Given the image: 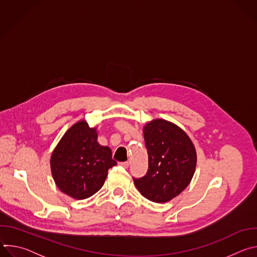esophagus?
<instances>
[{
	"label": "esophagus",
	"mask_w": 257,
	"mask_h": 257,
	"mask_svg": "<svg viewBox=\"0 0 257 257\" xmlns=\"http://www.w3.org/2000/svg\"><path fill=\"white\" fill-rule=\"evenodd\" d=\"M119 165H120L121 167H123L124 169H128L130 163H129V162H122V163H119Z\"/></svg>",
	"instance_id": "obj_1"
}]
</instances>
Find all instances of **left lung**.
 I'll list each match as a JSON object with an SVG mask.
<instances>
[{
  "label": "left lung",
  "instance_id": "left-lung-1",
  "mask_svg": "<svg viewBox=\"0 0 257 257\" xmlns=\"http://www.w3.org/2000/svg\"><path fill=\"white\" fill-rule=\"evenodd\" d=\"M149 169L133 181L138 191L154 202H167L179 195L194 175L196 152L187 134L175 124L157 119L143 129Z\"/></svg>",
  "mask_w": 257,
  "mask_h": 257
}]
</instances>
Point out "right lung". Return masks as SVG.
Returning a JSON list of instances; mask_svg holds the SVG:
<instances>
[{"label":"right lung","mask_w":257,"mask_h":257,"mask_svg":"<svg viewBox=\"0 0 257 257\" xmlns=\"http://www.w3.org/2000/svg\"><path fill=\"white\" fill-rule=\"evenodd\" d=\"M116 165L112 151L98 144L95 128H89L84 121L73 125L64 134L51 158L57 186L75 199L96 193L103 185L108 169Z\"/></svg>","instance_id":"right-lung-1"}]
</instances>
